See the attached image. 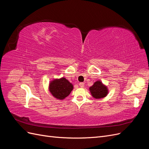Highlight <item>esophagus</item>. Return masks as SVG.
Here are the masks:
<instances>
[{"label":"esophagus","mask_w":149,"mask_h":149,"mask_svg":"<svg viewBox=\"0 0 149 149\" xmlns=\"http://www.w3.org/2000/svg\"><path fill=\"white\" fill-rule=\"evenodd\" d=\"M79 86L80 87L83 88V87L84 86V83H79Z\"/></svg>","instance_id":"1"}]
</instances>
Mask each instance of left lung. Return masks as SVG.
<instances>
[{"instance_id": "1", "label": "left lung", "mask_w": 149, "mask_h": 149, "mask_svg": "<svg viewBox=\"0 0 149 149\" xmlns=\"http://www.w3.org/2000/svg\"><path fill=\"white\" fill-rule=\"evenodd\" d=\"M89 91L93 97L97 100L105 97L108 94V89L101 81H97L89 88Z\"/></svg>"}]
</instances>
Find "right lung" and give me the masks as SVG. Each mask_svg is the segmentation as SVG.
Segmentation results:
<instances>
[{
    "label": "right lung",
    "mask_w": 149,
    "mask_h": 149,
    "mask_svg": "<svg viewBox=\"0 0 149 149\" xmlns=\"http://www.w3.org/2000/svg\"><path fill=\"white\" fill-rule=\"evenodd\" d=\"M73 89V85L65 78L54 79L49 83V91L53 97L63 100L69 95Z\"/></svg>",
    "instance_id": "right-lung-1"
}]
</instances>
